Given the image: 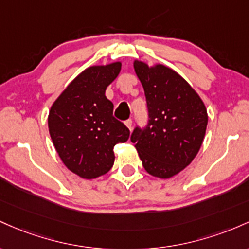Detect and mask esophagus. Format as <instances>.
<instances>
[{
	"mask_svg": "<svg viewBox=\"0 0 249 249\" xmlns=\"http://www.w3.org/2000/svg\"><path fill=\"white\" fill-rule=\"evenodd\" d=\"M124 124L125 125H127V127H128V129H129V130H132V127H133V121H132V120H127V121H124Z\"/></svg>",
	"mask_w": 249,
	"mask_h": 249,
	"instance_id": "esophagus-1",
	"label": "esophagus"
}]
</instances>
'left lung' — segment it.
Returning a JSON list of instances; mask_svg holds the SVG:
<instances>
[{"mask_svg": "<svg viewBox=\"0 0 249 249\" xmlns=\"http://www.w3.org/2000/svg\"><path fill=\"white\" fill-rule=\"evenodd\" d=\"M134 69L146 95L148 124L136 125L132 140L143 168L168 178L185 169L199 152L207 128L205 105L177 71L135 61Z\"/></svg>", "mask_w": 249, "mask_h": 249, "instance_id": "8db88e82", "label": "left lung"}]
</instances>
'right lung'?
Listing matches in <instances>:
<instances>
[{
    "label": "right lung",
    "instance_id": "add662e5",
    "mask_svg": "<svg viewBox=\"0 0 249 249\" xmlns=\"http://www.w3.org/2000/svg\"><path fill=\"white\" fill-rule=\"evenodd\" d=\"M121 63L89 67L63 90L48 116L50 138L66 167L83 178L106 174L114 164V146L125 142L129 129L113 116L106 88Z\"/></svg>",
    "mask_w": 249,
    "mask_h": 249
}]
</instances>
